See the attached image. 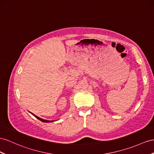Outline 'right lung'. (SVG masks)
I'll return each mask as SVG.
<instances>
[{
	"label": "right lung",
	"instance_id": "add662e5",
	"mask_svg": "<svg viewBox=\"0 0 154 154\" xmlns=\"http://www.w3.org/2000/svg\"><path fill=\"white\" fill-rule=\"evenodd\" d=\"M30 113L32 114V115L33 116H34L35 117H36V118H38V120H39L42 121V122H54V120H44V119H43V118H39V117L37 116L36 115H34V114H33V113H32V112H30Z\"/></svg>",
	"mask_w": 154,
	"mask_h": 154
}]
</instances>
